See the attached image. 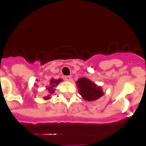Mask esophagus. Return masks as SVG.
<instances>
[{
    "mask_svg": "<svg viewBox=\"0 0 146 146\" xmlns=\"http://www.w3.org/2000/svg\"><path fill=\"white\" fill-rule=\"evenodd\" d=\"M64 80H66L67 81H71L72 80V76H65V77H64Z\"/></svg>",
    "mask_w": 146,
    "mask_h": 146,
    "instance_id": "34e87169",
    "label": "esophagus"
}]
</instances>
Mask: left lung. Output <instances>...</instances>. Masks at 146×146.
Instances as JSON below:
<instances>
[{"instance_id":"obj_1","label":"left lung","mask_w":146,"mask_h":146,"mask_svg":"<svg viewBox=\"0 0 146 146\" xmlns=\"http://www.w3.org/2000/svg\"><path fill=\"white\" fill-rule=\"evenodd\" d=\"M77 84L80 88V94L87 101H94L102 97L104 94L101 87L97 86L86 77L80 78L77 81Z\"/></svg>"}]
</instances>
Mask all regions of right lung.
Masks as SVG:
<instances>
[{
    "label": "right lung",
    "instance_id": "1",
    "mask_svg": "<svg viewBox=\"0 0 146 146\" xmlns=\"http://www.w3.org/2000/svg\"><path fill=\"white\" fill-rule=\"evenodd\" d=\"M61 80H62L61 79H58L57 80H55L53 79L51 80V81H50V86L49 88H47V90L49 91V93H50V94H52V93H54L53 88L55 87V86H57V85L58 84L59 82H60ZM49 98H50L49 96H47V97H44V99H48Z\"/></svg>",
    "mask_w": 146,
    "mask_h": 146
}]
</instances>
